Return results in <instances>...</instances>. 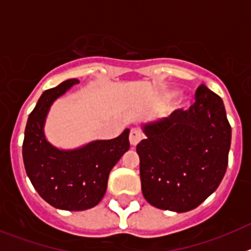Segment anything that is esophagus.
<instances>
[{"label":"esophagus","instance_id":"obj_1","mask_svg":"<svg viewBox=\"0 0 251 251\" xmlns=\"http://www.w3.org/2000/svg\"><path fill=\"white\" fill-rule=\"evenodd\" d=\"M142 138H143V136H142L141 130L137 129V128H133V129H130V133H129V143L130 146H137L139 143V142L142 141Z\"/></svg>","mask_w":251,"mask_h":251}]
</instances>
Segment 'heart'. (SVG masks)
<instances>
[{
  "label": "heart",
  "instance_id": "obj_1",
  "mask_svg": "<svg viewBox=\"0 0 251 251\" xmlns=\"http://www.w3.org/2000/svg\"><path fill=\"white\" fill-rule=\"evenodd\" d=\"M179 104H181V106H182V105H183V101H182V100H179Z\"/></svg>",
  "mask_w": 251,
  "mask_h": 251
}]
</instances>
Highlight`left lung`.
Returning <instances> with one entry per match:
<instances>
[{"label": "left lung", "mask_w": 251, "mask_h": 251, "mask_svg": "<svg viewBox=\"0 0 251 251\" xmlns=\"http://www.w3.org/2000/svg\"><path fill=\"white\" fill-rule=\"evenodd\" d=\"M137 146L142 192L152 206L186 212L202 203L225 176L231 127L223 99L201 84L190 109L146 124Z\"/></svg>", "instance_id": "8db88e82"}]
</instances>
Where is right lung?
I'll return each mask as SVG.
<instances>
[{
  "instance_id": "obj_1",
  "label": "right lung",
  "mask_w": 251,
  "mask_h": 251,
  "mask_svg": "<svg viewBox=\"0 0 251 251\" xmlns=\"http://www.w3.org/2000/svg\"><path fill=\"white\" fill-rule=\"evenodd\" d=\"M77 83L69 79L43 93L28 115L22 143L24 165L35 190L51 206L68 211L98 205L110 170L129 150V129L114 139L95 141L74 151H60L46 141L43 128L49 108Z\"/></svg>"
}]
</instances>
